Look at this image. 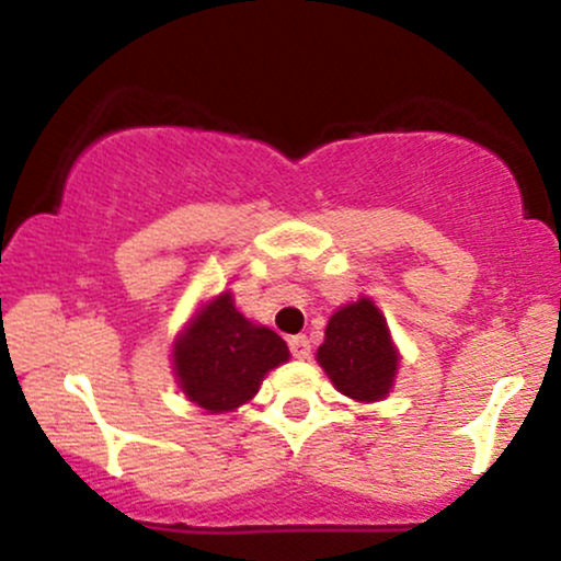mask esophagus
Here are the masks:
<instances>
[{"label":"esophagus","instance_id":"1","mask_svg":"<svg viewBox=\"0 0 561 561\" xmlns=\"http://www.w3.org/2000/svg\"><path fill=\"white\" fill-rule=\"evenodd\" d=\"M289 353H293V357H298V360H306V357H310L308 336H293V340H289Z\"/></svg>","mask_w":561,"mask_h":561}]
</instances>
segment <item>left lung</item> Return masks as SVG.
<instances>
[{"label": "left lung", "instance_id": "8db88e82", "mask_svg": "<svg viewBox=\"0 0 561 561\" xmlns=\"http://www.w3.org/2000/svg\"><path fill=\"white\" fill-rule=\"evenodd\" d=\"M316 360L342 394L374 402L389 394L400 357L379 308L363 298L329 319L327 340Z\"/></svg>", "mask_w": 561, "mask_h": 561}]
</instances>
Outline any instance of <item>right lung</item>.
<instances>
[{
    "mask_svg": "<svg viewBox=\"0 0 561 561\" xmlns=\"http://www.w3.org/2000/svg\"><path fill=\"white\" fill-rule=\"evenodd\" d=\"M287 357L279 334L248 321L232 295L221 293L174 342V374L191 402L227 413L251 400L263 376Z\"/></svg>",
    "mask_w": 561,
    "mask_h": 561,
    "instance_id": "right-lung-1",
    "label": "right lung"
}]
</instances>
